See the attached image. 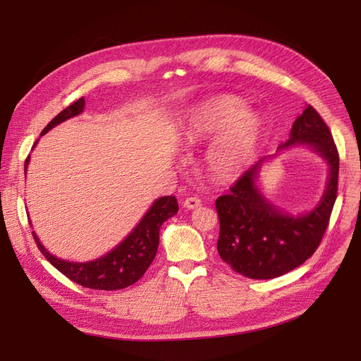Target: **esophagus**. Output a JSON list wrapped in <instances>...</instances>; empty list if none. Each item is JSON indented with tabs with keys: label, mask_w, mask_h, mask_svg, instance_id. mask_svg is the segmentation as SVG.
I'll return each instance as SVG.
<instances>
[{
	"label": "esophagus",
	"mask_w": 361,
	"mask_h": 361,
	"mask_svg": "<svg viewBox=\"0 0 361 361\" xmlns=\"http://www.w3.org/2000/svg\"><path fill=\"white\" fill-rule=\"evenodd\" d=\"M202 204V200L199 197H187L183 200V207H187V209H195V207H199Z\"/></svg>",
	"instance_id": "34e87169"
}]
</instances>
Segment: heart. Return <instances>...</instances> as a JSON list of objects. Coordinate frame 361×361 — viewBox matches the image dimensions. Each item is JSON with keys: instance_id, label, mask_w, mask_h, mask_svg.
<instances>
[{"instance_id": "1", "label": "heart", "mask_w": 361, "mask_h": 361, "mask_svg": "<svg viewBox=\"0 0 361 361\" xmlns=\"http://www.w3.org/2000/svg\"><path fill=\"white\" fill-rule=\"evenodd\" d=\"M264 130V118L247 110L243 99L233 94H220L192 108L183 135L188 143L216 137L207 150V169L216 179L235 180L255 158Z\"/></svg>"}]
</instances>
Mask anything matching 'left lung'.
I'll return each instance as SVG.
<instances>
[{
    "instance_id": "left-lung-1",
    "label": "left lung",
    "mask_w": 361,
    "mask_h": 361,
    "mask_svg": "<svg viewBox=\"0 0 361 361\" xmlns=\"http://www.w3.org/2000/svg\"><path fill=\"white\" fill-rule=\"evenodd\" d=\"M301 145L318 152L330 167L325 192L310 212L285 214L262 195L256 179L267 157L215 202L220 218L218 255L238 274L256 280L280 277L302 265L322 241L337 197L338 152L329 126L312 105L297 117L289 140L279 149Z\"/></svg>"
}]
</instances>
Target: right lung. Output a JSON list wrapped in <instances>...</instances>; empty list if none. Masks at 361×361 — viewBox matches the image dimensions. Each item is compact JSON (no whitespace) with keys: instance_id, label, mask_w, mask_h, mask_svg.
<instances>
[{"instance_id":"right-lung-1","label":"right lung","mask_w":361,"mask_h":361,"mask_svg":"<svg viewBox=\"0 0 361 361\" xmlns=\"http://www.w3.org/2000/svg\"><path fill=\"white\" fill-rule=\"evenodd\" d=\"M84 104V97H80L78 101L64 108L42 130V135L47 134L56 125L64 122V120L82 113ZM28 162L30 155L25 159V171ZM178 211L179 204L176 197H173V195L159 197L150 206V209L141 218V221L137 224L134 231L116 248H113L110 253L92 262H82V264L56 257L40 244L35 232H32V236H35L40 253L47 257V260H49V264L72 281L78 283V285L84 288L96 290H118L134 285L135 281L145 276V272L157 256L159 228L162 223L173 215H176Z\"/></svg>"}]
</instances>
